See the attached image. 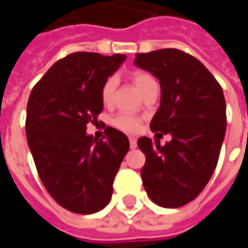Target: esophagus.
<instances>
[{"label":"esophagus","mask_w":248,"mask_h":248,"mask_svg":"<svg viewBox=\"0 0 248 248\" xmlns=\"http://www.w3.org/2000/svg\"><path fill=\"white\" fill-rule=\"evenodd\" d=\"M129 142H130V147H131V149H135V147H137V140H135L134 137H130Z\"/></svg>","instance_id":"1"}]
</instances>
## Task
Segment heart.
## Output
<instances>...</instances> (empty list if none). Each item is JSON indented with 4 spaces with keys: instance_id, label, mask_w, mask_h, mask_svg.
<instances>
[{
    "instance_id": "heart-1",
    "label": "heart",
    "mask_w": 248,
    "mask_h": 248,
    "mask_svg": "<svg viewBox=\"0 0 248 248\" xmlns=\"http://www.w3.org/2000/svg\"><path fill=\"white\" fill-rule=\"evenodd\" d=\"M131 79L134 82L135 87L138 89V92H140L147 83L154 81V78L150 74L145 73V71H134L131 74ZM115 87H117V81L114 79L113 77H110L103 82L102 89H101V98H102L103 102L110 103L113 101ZM113 124L115 127L124 130V131H127V133H135L140 129V119L134 117V115H131V114H119L113 119Z\"/></svg>"
}]
</instances>
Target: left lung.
I'll return each instance as SVG.
<instances>
[{"label": "left lung", "instance_id": "8db88e82", "mask_svg": "<svg viewBox=\"0 0 248 248\" xmlns=\"http://www.w3.org/2000/svg\"><path fill=\"white\" fill-rule=\"evenodd\" d=\"M134 63L161 85L150 129L172 137L165 146L138 140L146 155L142 182L158 206L181 207L202 192L218 163L226 133L223 90L202 62L178 49L138 53Z\"/></svg>", "mask_w": 248, "mask_h": 248}]
</instances>
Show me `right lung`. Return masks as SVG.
Listing matches in <instances>:
<instances>
[{"label": "right lung", "mask_w": 248, "mask_h": 248, "mask_svg": "<svg viewBox=\"0 0 248 248\" xmlns=\"http://www.w3.org/2000/svg\"><path fill=\"white\" fill-rule=\"evenodd\" d=\"M124 54L71 53L33 87L26 110V138L44 186L60 206L94 214L111 199L113 182L129 151L127 137L113 127L103 138L86 124L103 110L101 89Z\"/></svg>", "instance_id": "right-lung-1"}]
</instances>
